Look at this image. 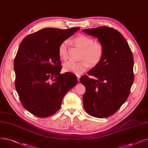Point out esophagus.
<instances>
[{
    "label": "esophagus",
    "instance_id": "1",
    "mask_svg": "<svg viewBox=\"0 0 148 148\" xmlns=\"http://www.w3.org/2000/svg\"><path fill=\"white\" fill-rule=\"evenodd\" d=\"M80 75H77V80H78V81H80Z\"/></svg>",
    "mask_w": 148,
    "mask_h": 148
}]
</instances>
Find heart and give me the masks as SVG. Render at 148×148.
I'll return each mask as SVG.
<instances>
[{
    "label": "heart",
    "mask_w": 148,
    "mask_h": 148,
    "mask_svg": "<svg viewBox=\"0 0 148 148\" xmlns=\"http://www.w3.org/2000/svg\"><path fill=\"white\" fill-rule=\"evenodd\" d=\"M77 47L82 50L80 59L78 62H67L64 65V70L65 72L80 74L84 73L90 66L97 65L101 60L104 55V46L99 42H94L93 39L88 36L80 34L75 36L71 40ZM68 42H62L58 49V54L60 59L65 60L68 58Z\"/></svg>",
    "instance_id": "b5f03b06"
}]
</instances>
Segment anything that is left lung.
I'll return each instance as SVG.
<instances>
[{
    "label": "left lung",
    "mask_w": 148,
    "mask_h": 148,
    "mask_svg": "<svg viewBox=\"0 0 148 148\" xmlns=\"http://www.w3.org/2000/svg\"><path fill=\"white\" fill-rule=\"evenodd\" d=\"M98 38L104 46V55L99 63L80 78L86 88L83 96L86 112L98 118L109 117L126 101L133 85L134 59L130 46L117 30L99 26L83 30Z\"/></svg>",
    "instance_id": "obj_1"
}]
</instances>
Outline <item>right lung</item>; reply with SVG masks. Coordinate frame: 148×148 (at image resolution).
Wrapping results in <instances>:
<instances>
[{
    "label": "right lung",
    "instance_id": "1",
    "mask_svg": "<svg viewBox=\"0 0 148 148\" xmlns=\"http://www.w3.org/2000/svg\"><path fill=\"white\" fill-rule=\"evenodd\" d=\"M47 27L28 35L14 59L15 86L26 109L38 118H47L60 108L64 97L77 83L75 75L60 74V44L79 30Z\"/></svg>",
    "mask_w": 148,
    "mask_h": 148
}]
</instances>
